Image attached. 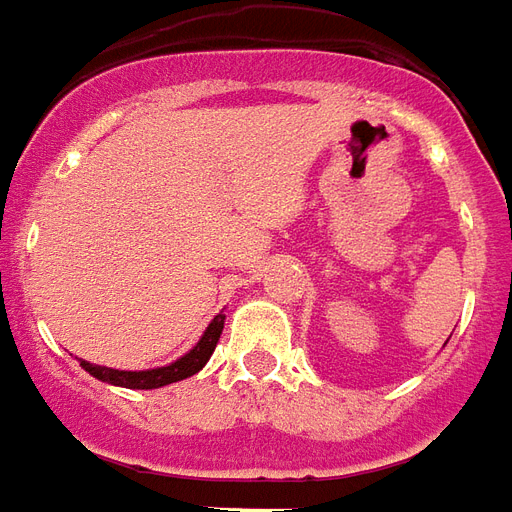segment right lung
I'll return each instance as SVG.
<instances>
[{
  "instance_id": "obj_1",
  "label": "right lung",
  "mask_w": 512,
  "mask_h": 512,
  "mask_svg": "<svg viewBox=\"0 0 512 512\" xmlns=\"http://www.w3.org/2000/svg\"><path fill=\"white\" fill-rule=\"evenodd\" d=\"M223 313H218L210 322V327L204 330L201 341L190 349L185 357H179L177 363L163 365V368H149V371H117V368H106V365H92L87 360H81V368L92 374L100 382L117 384V387H128V390H155V387H166V384L182 382L188 376L199 374L201 368L207 365V360L218 346V338L223 333Z\"/></svg>"
}]
</instances>
